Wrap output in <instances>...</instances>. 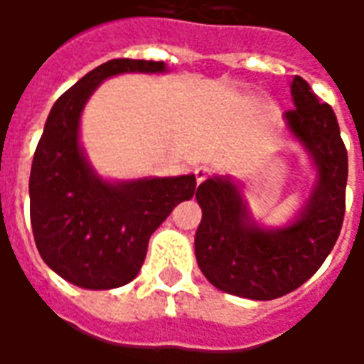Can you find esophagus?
Returning <instances> with one entry per match:
<instances>
[{
	"label": "esophagus",
	"mask_w": 364,
	"mask_h": 364,
	"mask_svg": "<svg viewBox=\"0 0 364 364\" xmlns=\"http://www.w3.org/2000/svg\"><path fill=\"white\" fill-rule=\"evenodd\" d=\"M208 173H210V169H208L206 166H200V167H197V169H195V177H197L198 185L205 181L206 177H208Z\"/></svg>",
	"instance_id": "34e87169"
}]
</instances>
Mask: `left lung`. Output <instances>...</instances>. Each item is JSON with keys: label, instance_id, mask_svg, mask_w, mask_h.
Listing matches in <instances>:
<instances>
[{"label": "left lung", "instance_id": "8db88e82", "mask_svg": "<svg viewBox=\"0 0 364 364\" xmlns=\"http://www.w3.org/2000/svg\"><path fill=\"white\" fill-rule=\"evenodd\" d=\"M294 109L284 112L290 134L304 146L316 169L310 197L281 228H265L247 210L232 177H208L198 185L203 220L195 255L216 289L252 300L284 296L312 277L333 250L345 214L347 150L336 112L300 75L290 83Z\"/></svg>", "mask_w": 364, "mask_h": 364}]
</instances>
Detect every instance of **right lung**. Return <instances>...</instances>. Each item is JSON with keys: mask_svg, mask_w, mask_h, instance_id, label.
Returning a JSON list of instances; mask_svg holds the SVG:
<instances>
[{"mask_svg": "<svg viewBox=\"0 0 364 364\" xmlns=\"http://www.w3.org/2000/svg\"><path fill=\"white\" fill-rule=\"evenodd\" d=\"M164 74V62L109 60L60 97L36 146L28 195L36 250L62 279L90 290H109L134 279L150 236L175 206L197 193L195 175L107 181L80 144L87 99L107 77Z\"/></svg>", "mask_w": 364, "mask_h": 364, "instance_id": "obj_1", "label": "right lung"}]
</instances>
